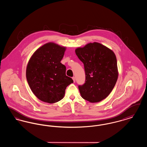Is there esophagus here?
<instances>
[{"mask_svg":"<svg viewBox=\"0 0 147 147\" xmlns=\"http://www.w3.org/2000/svg\"><path fill=\"white\" fill-rule=\"evenodd\" d=\"M72 79H73V80L74 83H75V82H76V78L74 77H73V78H72Z\"/></svg>","mask_w":147,"mask_h":147,"instance_id":"esophagus-1","label":"esophagus"}]
</instances>
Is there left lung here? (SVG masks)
Wrapping results in <instances>:
<instances>
[{"label":"left lung","instance_id":"1","mask_svg":"<svg viewBox=\"0 0 147 147\" xmlns=\"http://www.w3.org/2000/svg\"><path fill=\"white\" fill-rule=\"evenodd\" d=\"M75 51L85 72V83L78 86L80 95L92 103L100 102L108 96L117 80L116 55L111 49L95 42Z\"/></svg>","mask_w":147,"mask_h":147}]
</instances>
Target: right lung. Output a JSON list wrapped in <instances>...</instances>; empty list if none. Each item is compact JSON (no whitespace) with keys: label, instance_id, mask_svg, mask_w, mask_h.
<instances>
[{"label":"right lung","instance_id":"right-lung-1","mask_svg":"<svg viewBox=\"0 0 147 147\" xmlns=\"http://www.w3.org/2000/svg\"><path fill=\"white\" fill-rule=\"evenodd\" d=\"M65 47L49 42L37 49L30 58L26 76L29 86L39 100L53 104L62 100L73 79L66 76L61 63Z\"/></svg>","mask_w":147,"mask_h":147}]
</instances>
